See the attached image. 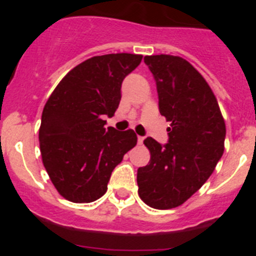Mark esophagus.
<instances>
[{"label":"esophagus","instance_id":"34e87169","mask_svg":"<svg viewBox=\"0 0 256 256\" xmlns=\"http://www.w3.org/2000/svg\"><path fill=\"white\" fill-rule=\"evenodd\" d=\"M144 137H141V136H140V137H138V138H137V142H138V144H144Z\"/></svg>","mask_w":256,"mask_h":256}]
</instances>
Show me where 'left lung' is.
I'll use <instances>...</instances> for the list:
<instances>
[{
	"mask_svg": "<svg viewBox=\"0 0 256 256\" xmlns=\"http://www.w3.org/2000/svg\"><path fill=\"white\" fill-rule=\"evenodd\" d=\"M156 82L159 112L170 122L168 144L144 140L151 159L137 170L141 200L172 209L208 180L224 151L226 123L204 76L180 56H144Z\"/></svg>",
	"mask_w": 256,
	"mask_h": 256,
	"instance_id": "8db88e82",
	"label": "left lung"
}]
</instances>
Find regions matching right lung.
I'll list each match as a JSON object with an SVG mask.
<instances>
[{
    "instance_id": "right-lung-1",
    "label": "right lung",
    "mask_w": 256,
    "mask_h": 256,
    "mask_svg": "<svg viewBox=\"0 0 256 256\" xmlns=\"http://www.w3.org/2000/svg\"><path fill=\"white\" fill-rule=\"evenodd\" d=\"M142 55L94 56L56 86L42 112L40 148L44 168L61 196L92 202L105 195L112 170L137 144L132 130L105 128L120 102L122 82Z\"/></svg>"
}]
</instances>
